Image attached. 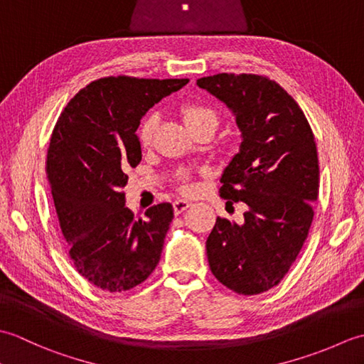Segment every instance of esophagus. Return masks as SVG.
<instances>
[{
    "instance_id": "esophagus-1",
    "label": "esophagus",
    "mask_w": 364,
    "mask_h": 364,
    "mask_svg": "<svg viewBox=\"0 0 364 364\" xmlns=\"http://www.w3.org/2000/svg\"><path fill=\"white\" fill-rule=\"evenodd\" d=\"M191 205L192 203L188 202V200H175V202H173V211H175V214H181L183 211H186Z\"/></svg>"
}]
</instances>
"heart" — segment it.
I'll return each instance as SVG.
<instances>
[{
  "mask_svg": "<svg viewBox=\"0 0 364 364\" xmlns=\"http://www.w3.org/2000/svg\"><path fill=\"white\" fill-rule=\"evenodd\" d=\"M180 112H181V117L184 120V123H186V127L191 131H194V129H197L200 127H205V125L218 127V123H219L218 112H215L213 107L206 106L203 103H196V102L186 103L181 106ZM156 123L158 122L154 115H146V117L141 122V125H139L137 141H139V145L144 146V149L151 144ZM176 183H178V188H180V191L184 192V194H192V192L196 191V186L189 180V173L184 172V170L176 173Z\"/></svg>",
  "mask_w": 364,
  "mask_h": 364,
  "instance_id": "1",
  "label": "heart"
}]
</instances>
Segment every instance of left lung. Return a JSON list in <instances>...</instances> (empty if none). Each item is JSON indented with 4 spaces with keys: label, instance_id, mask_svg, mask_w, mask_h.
Listing matches in <instances>:
<instances>
[{
    "label": "left lung",
    "instance_id": "8db88e82",
    "mask_svg": "<svg viewBox=\"0 0 364 364\" xmlns=\"http://www.w3.org/2000/svg\"><path fill=\"white\" fill-rule=\"evenodd\" d=\"M197 86L236 115L242 142L219 192L227 203L249 206L242 225L215 220L208 262L228 289L255 296L283 280L310 231L319 194L314 134L296 100L267 76L219 73Z\"/></svg>",
    "mask_w": 364,
    "mask_h": 364
}]
</instances>
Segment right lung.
I'll use <instances>...</instances> for the list:
<instances>
[{
    "mask_svg": "<svg viewBox=\"0 0 364 364\" xmlns=\"http://www.w3.org/2000/svg\"><path fill=\"white\" fill-rule=\"evenodd\" d=\"M188 82L100 78L67 103L54 125L45 168L59 225L73 266L100 289H133L158 266L173 208L154 205L136 219L122 189L127 170L142 159L141 119Z\"/></svg>",
    "mask_w": 364,
    "mask_h": 364,
    "instance_id": "obj_1",
    "label": "right lung"
}]
</instances>
